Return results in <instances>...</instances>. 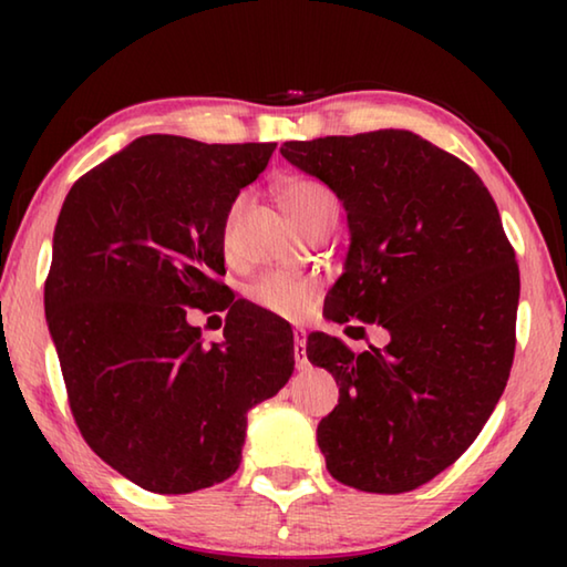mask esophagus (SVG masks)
I'll return each mask as SVG.
<instances>
[{"mask_svg":"<svg viewBox=\"0 0 567 567\" xmlns=\"http://www.w3.org/2000/svg\"><path fill=\"white\" fill-rule=\"evenodd\" d=\"M305 344H307V334L305 330H295V364L297 368H307V352H305Z\"/></svg>","mask_w":567,"mask_h":567,"instance_id":"esophagus-1","label":"esophagus"}]
</instances>
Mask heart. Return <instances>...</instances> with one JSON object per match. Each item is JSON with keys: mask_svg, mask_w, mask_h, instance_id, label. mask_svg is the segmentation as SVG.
I'll return each mask as SVG.
<instances>
[{"mask_svg": "<svg viewBox=\"0 0 567 567\" xmlns=\"http://www.w3.org/2000/svg\"><path fill=\"white\" fill-rule=\"evenodd\" d=\"M277 197H280V205L285 207V213L290 215L297 225L307 223V219L318 213V209L334 203L332 192L315 177L285 179L280 189H277ZM237 213H239V203H235L225 217V227H223L225 247H229V239H233V225L237 219ZM318 292H320V282L315 280V277L292 275V272H270L252 287V292L249 295H252V300L260 305L262 310L277 315V318L302 320L315 307Z\"/></svg>", "mask_w": 567, "mask_h": 567, "instance_id": "1", "label": "heart"}]
</instances>
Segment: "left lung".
I'll use <instances>...</instances> for the list:
<instances>
[{"mask_svg":"<svg viewBox=\"0 0 567 567\" xmlns=\"http://www.w3.org/2000/svg\"><path fill=\"white\" fill-rule=\"evenodd\" d=\"M280 152L348 213L328 320L390 332L364 352L324 332L307 338V360L340 385L318 425L324 463L364 493L415 491L473 445L511 378L520 272L501 213L463 159L408 130Z\"/></svg>","mask_w":567,"mask_h":567,"instance_id":"1","label":"left lung"}]
</instances>
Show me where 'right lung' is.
<instances>
[{"mask_svg":"<svg viewBox=\"0 0 567 567\" xmlns=\"http://www.w3.org/2000/svg\"><path fill=\"white\" fill-rule=\"evenodd\" d=\"M275 142L147 134L74 182L44 312L76 427L134 485L185 495L239 467L247 410L295 370L292 330L229 297L225 217ZM187 309H227L205 346Z\"/></svg>","mask_w":567,"mask_h":567,"instance_id":"add662e5","label":"right lung"}]
</instances>
